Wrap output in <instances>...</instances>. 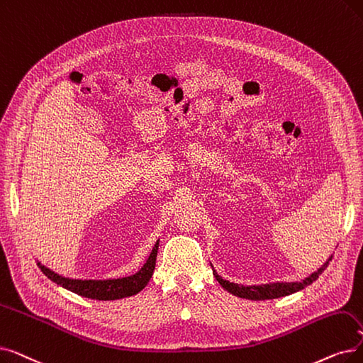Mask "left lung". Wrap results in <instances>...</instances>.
Masks as SVG:
<instances>
[{
    "instance_id": "8db88e82",
    "label": "left lung",
    "mask_w": 363,
    "mask_h": 363,
    "mask_svg": "<svg viewBox=\"0 0 363 363\" xmlns=\"http://www.w3.org/2000/svg\"><path fill=\"white\" fill-rule=\"evenodd\" d=\"M333 259L330 257L325 264L322 269H319L316 273H313L310 277H307L303 281H296V283H273V285H261V286H243V285H235V283H231L228 280H224L223 277H219L216 274V272H213L216 280L219 281V285L223 286L224 289H227L228 292H231L235 296L240 298H246V299H274V298H280V296H286L291 295L296 291H301L306 286L311 285V283L316 280L322 272L326 269L329 261Z\"/></svg>"
}]
</instances>
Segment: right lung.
I'll return each mask as SVG.
<instances>
[{
    "instance_id": "obj_1",
    "label": "right lung",
    "mask_w": 363,
    "mask_h": 363,
    "mask_svg": "<svg viewBox=\"0 0 363 363\" xmlns=\"http://www.w3.org/2000/svg\"><path fill=\"white\" fill-rule=\"evenodd\" d=\"M157 250H159V242L154 245V249L150 254L147 262L136 274L123 277V279H113V280H74V279H67L56 274L55 272L47 269V267L41 265L40 262L38 265L41 272L47 277L53 280L55 283H57V285H60L62 288H65L71 292H75L86 298L101 299V301H113V299L136 295L147 286V283L150 281L155 267Z\"/></svg>"
}]
</instances>
